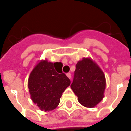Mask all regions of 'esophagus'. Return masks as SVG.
Masks as SVG:
<instances>
[{
    "instance_id": "obj_1",
    "label": "esophagus",
    "mask_w": 131,
    "mask_h": 131,
    "mask_svg": "<svg viewBox=\"0 0 131 131\" xmlns=\"http://www.w3.org/2000/svg\"><path fill=\"white\" fill-rule=\"evenodd\" d=\"M67 76L68 78H69V79H71V73H67Z\"/></svg>"
}]
</instances>
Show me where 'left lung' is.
<instances>
[{"label": "left lung", "instance_id": "obj_1", "mask_svg": "<svg viewBox=\"0 0 131 131\" xmlns=\"http://www.w3.org/2000/svg\"><path fill=\"white\" fill-rule=\"evenodd\" d=\"M106 80L103 72L90 58L78 61L71 88L78 101L86 107H94L104 97Z\"/></svg>", "mask_w": 131, "mask_h": 131}]
</instances>
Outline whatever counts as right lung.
Returning a JSON list of instances; mask_svg holds the SVG:
<instances>
[{"instance_id":"obj_1","label":"right lung","mask_w":131,"mask_h":131,"mask_svg":"<svg viewBox=\"0 0 131 131\" xmlns=\"http://www.w3.org/2000/svg\"><path fill=\"white\" fill-rule=\"evenodd\" d=\"M57 69V62L42 60L30 74L28 87L30 98L42 111L49 112L57 107L62 92L71 84L65 74Z\"/></svg>"}]
</instances>
